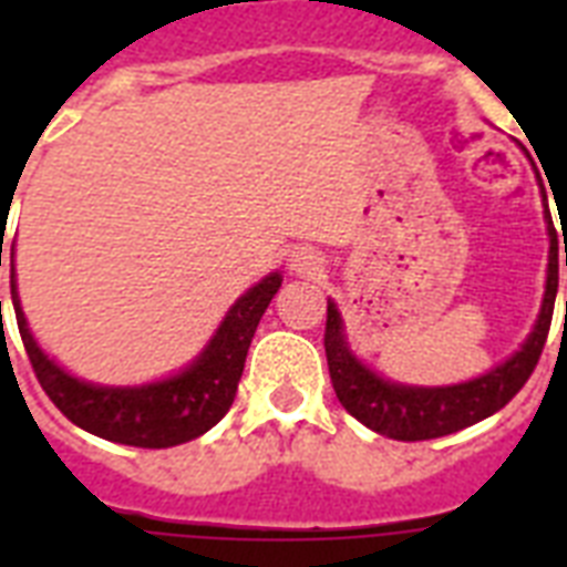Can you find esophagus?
<instances>
[{
  "label": "esophagus",
  "mask_w": 567,
  "mask_h": 567,
  "mask_svg": "<svg viewBox=\"0 0 567 567\" xmlns=\"http://www.w3.org/2000/svg\"><path fill=\"white\" fill-rule=\"evenodd\" d=\"M320 267H323V261H320V256L315 249H297L291 256V270H297L300 276L318 274Z\"/></svg>",
  "instance_id": "esophagus-1"
}]
</instances>
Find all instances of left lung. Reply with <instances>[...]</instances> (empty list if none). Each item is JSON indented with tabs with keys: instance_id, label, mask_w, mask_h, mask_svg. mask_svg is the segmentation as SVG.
Wrapping results in <instances>:
<instances>
[{
	"instance_id": "obj_1",
	"label": "left lung",
	"mask_w": 567,
	"mask_h": 567,
	"mask_svg": "<svg viewBox=\"0 0 567 567\" xmlns=\"http://www.w3.org/2000/svg\"><path fill=\"white\" fill-rule=\"evenodd\" d=\"M545 217L547 235H550V256H547L545 302H542V311H538L536 327H533L527 341L520 344L518 353L506 359L503 364H497L485 377L444 388H414L388 382L379 373H373L371 368H364L350 353L341 315H338L336 302H329L327 332H323L329 377H332L336 396L341 400L347 412L353 414L355 421H362L368 430L379 432V435H388V439L394 441L441 439V435L465 430L471 423L501 412L503 405L518 394L524 382L529 379V373L536 371L538 355L545 350L547 332H550L556 288H559V261H565L567 267V247L565 252L559 249L550 212H545Z\"/></svg>"
}]
</instances>
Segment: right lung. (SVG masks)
<instances>
[{
  "label": "right lung",
  "mask_w": 567,
  "mask_h": 567,
  "mask_svg": "<svg viewBox=\"0 0 567 567\" xmlns=\"http://www.w3.org/2000/svg\"><path fill=\"white\" fill-rule=\"evenodd\" d=\"M279 288H282L279 274L265 276L261 282L252 285L223 318L220 329L214 332L199 359L176 377L141 388H102L70 377L31 338L25 315L20 309V297H17V285H13L11 247L13 315H17L20 338L40 388L75 426L105 441L128 444V447H176V444L199 439L229 412L240 373H244V362H247L249 341L256 336L258 320Z\"/></svg>",
  "instance_id": "1"
}]
</instances>
